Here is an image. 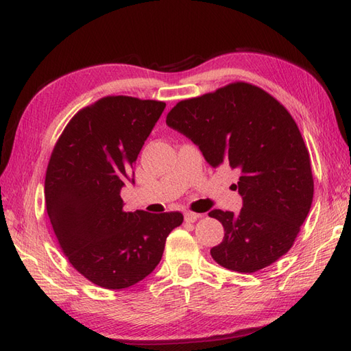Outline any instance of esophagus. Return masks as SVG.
Wrapping results in <instances>:
<instances>
[{"label": "esophagus", "instance_id": "esophagus-1", "mask_svg": "<svg viewBox=\"0 0 351 351\" xmlns=\"http://www.w3.org/2000/svg\"><path fill=\"white\" fill-rule=\"evenodd\" d=\"M200 217H202L200 214H195V213H191V210H186V213H185V221L194 223L195 219H199Z\"/></svg>", "mask_w": 351, "mask_h": 351}]
</instances>
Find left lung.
<instances>
[{
	"label": "left lung",
	"instance_id": "left-lung-1",
	"mask_svg": "<svg viewBox=\"0 0 351 351\" xmlns=\"http://www.w3.org/2000/svg\"><path fill=\"white\" fill-rule=\"evenodd\" d=\"M166 124L199 146L209 166L239 172L233 189L242 209L209 213L224 227L210 250L215 262L251 274L286 254L314 194L309 152L287 109L258 86L236 82L179 101Z\"/></svg>",
	"mask_w": 351,
	"mask_h": 351
}]
</instances>
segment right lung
<instances>
[{
    "mask_svg": "<svg viewBox=\"0 0 351 351\" xmlns=\"http://www.w3.org/2000/svg\"><path fill=\"white\" fill-rule=\"evenodd\" d=\"M166 103L104 97L77 112L49 160L45 199L64 254L97 286L121 290L160 263L181 213H125L121 190Z\"/></svg>",
    "mask_w": 351,
    "mask_h": 351,
    "instance_id": "obj_1",
    "label": "right lung"
}]
</instances>
